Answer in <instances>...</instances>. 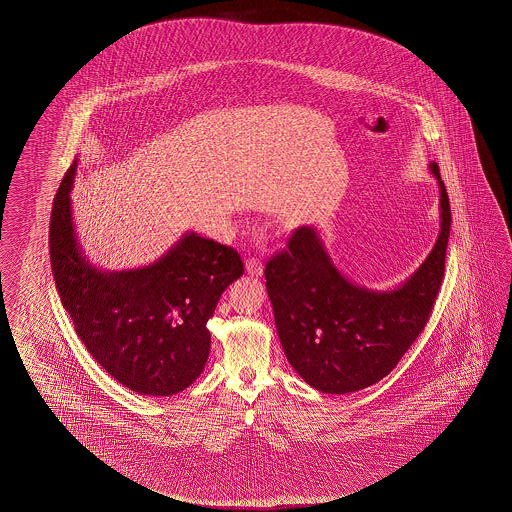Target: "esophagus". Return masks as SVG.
Wrapping results in <instances>:
<instances>
[{"label": "esophagus", "instance_id": "esophagus-1", "mask_svg": "<svg viewBox=\"0 0 512 512\" xmlns=\"http://www.w3.org/2000/svg\"><path fill=\"white\" fill-rule=\"evenodd\" d=\"M246 271H248V275H252V277H260L262 271H264L262 260L257 259V257H248V259H246Z\"/></svg>", "mask_w": 512, "mask_h": 512}]
</instances>
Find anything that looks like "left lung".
Wrapping results in <instances>:
<instances>
[{
    "label": "left lung",
    "instance_id": "left-lung-1",
    "mask_svg": "<svg viewBox=\"0 0 512 512\" xmlns=\"http://www.w3.org/2000/svg\"><path fill=\"white\" fill-rule=\"evenodd\" d=\"M441 228L436 244L405 282L377 291L344 277L314 227L294 230L287 250L266 264V289L285 357L321 393L377 384L427 325L443 282L452 212L436 162Z\"/></svg>",
    "mask_w": 512,
    "mask_h": 512
}]
</instances>
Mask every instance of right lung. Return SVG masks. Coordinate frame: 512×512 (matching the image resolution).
I'll return each instance as SVG.
<instances>
[{
  "label": "right lung",
  "instance_id": "obj_1",
  "mask_svg": "<svg viewBox=\"0 0 512 512\" xmlns=\"http://www.w3.org/2000/svg\"><path fill=\"white\" fill-rule=\"evenodd\" d=\"M76 166L75 160L51 210V269L62 305L87 352L119 384L146 396L180 393L202 375L207 321L243 275V260L234 248L185 232L150 266L96 268L73 221Z\"/></svg>",
  "mask_w": 512,
  "mask_h": 512
}]
</instances>
